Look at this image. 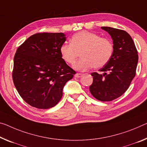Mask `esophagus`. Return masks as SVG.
I'll return each instance as SVG.
<instances>
[{
    "instance_id": "34e87169",
    "label": "esophagus",
    "mask_w": 147,
    "mask_h": 147,
    "mask_svg": "<svg viewBox=\"0 0 147 147\" xmlns=\"http://www.w3.org/2000/svg\"><path fill=\"white\" fill-rule=\"evenodd\" d=\"M82 75H83V74H82V73H76L74 74V76H75L76 78H80Z\"/></svg>"
}]
</instances>
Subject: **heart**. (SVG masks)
Listing matches in <instances>:
<instances>
[{"label":"heart","instance_id":"1","mask_svg":"<svg viewBox=\"0 0 147 147\" xmlns=\"http://www.w3.org/2000/svg\"><path fill=\"white\" fill-rule=\"evenodd\" d=\"M113 51V44L109 39L85 31L76 32L71 37V43L63 44L59 49L62 59L71 65L80 53L82 58L73 65L74 69L80 71L103 67L110 61Z\"/></svg>","mask_w":147,"mask_h":147}]
</instances>
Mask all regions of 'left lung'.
I'll return each instance as SVG.
<instances>
[{
    "label": "left lung",
    "instance_id": "obj_1",
    "mask_svg": "<svg viewBox=\"0 0 147 147\" xmlns=\"http://www.w3.org/2000/svg\"><path fill=\"white\" fill-rule=\"evenodd\" d=\"M113 40L114 51L110 61L92 73L91 94L101 101H111L124 94L136 76L138 54L132 38L126 31L109 27H102Z\"/></svg>",
    "mask_w": 147,
    "mask_h": 147
}]
</instances>
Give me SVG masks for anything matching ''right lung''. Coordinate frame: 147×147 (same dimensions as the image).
Instances as JSON below:
<instances>
[{
	"label": "right lung",
	"instance_id": "add662e5",
	"mask_svg": "<svg viewBox=\"0 0 147 147\" xmlns=\"http://www.w3.org/2000/svg\"><path fill=\"white\" fill-rule=\"evenodd\" d=\"M65 40L62 32H39L16 50L13 82L20 96L31 106L48 109L56 105L65 84L76 73L60 54Z\"/></svg>",
	"mask_w": 147,
	"mask_h": 147
}]
</instances>
